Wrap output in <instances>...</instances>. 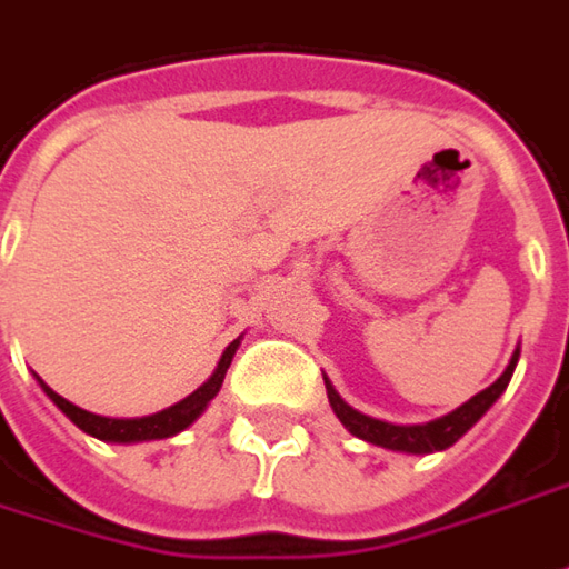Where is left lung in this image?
<instances>
[{
    "instance_id": "1",
    "label": "left lung",
    "mask_w": 569,
    "mask_h": 569,
    "mask_svg": "<svg viewBox=\"0 0 569 569\" xmlns=\"http://www.w3.org/2000/svg\"><path fill=\"white\" fill-rule=\"evenodd\" d=\"M518 353L520 351H515L506 372L492 381L490 388H483L480 395L471 397L468 403H462V407L456 409V412H450V416H443V419H437V422L428 425H388L379 422V419H369L363 412H357L353 407H348L329 381H326V395H329V403L336 409V416L341 419V425H345L353 437H360V440H369V443H376V447L400 452L447 450V447H452V443H456V440H459V437H462L465 431L478 422L480 416L496 403V397L506 391L508 381H511V372L518 367Z\"/></svg>"
}]
</instances>
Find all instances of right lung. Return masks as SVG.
I'll return each mask as SVG.
<instances>
[{"mask_svg":"<svg viewBox=\"0 0 569 569\" xmlns=\"http://www.w3.org/2000/svg\"><path fill=\"white\" fill-rule=\"evenodd\" d=\"M237 345H240V341L228 345V351L221 353V363H218L216 376L206 381L202 388H197L193 395L184 397L181 403L162 409V412H157V416H147V419H104V416H94V412H86V409L73 407L70 400H63L61 395H54L46 381H39V385H42V391L54 400V407L61 409L63 416L77 425V428H82L86 435L98 437V440H110V443L160 440V437H172L178 435V431H184V428L200 416L202 409H206V403L218 395V388H221V381H224V372H228L230 360H233Z\"/></svg>","mask_w":569,"mask_h":569,"instance_id":"obj_1","label":"right lung"}]
</instances>
